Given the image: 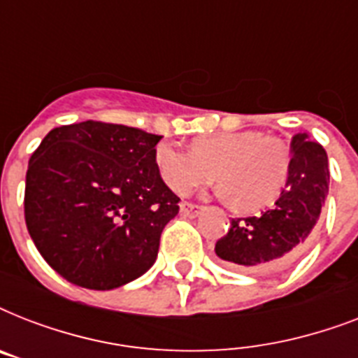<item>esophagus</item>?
<instances>
[{
    "label": "esophagus",
    "instance_id": "esophagus-1",
    "mask_svg": "<svg viewBox=\"0 0 358 358\" xmlns=\"http://www.w3.org/2000/svg\"><path fill=\"white\" fill-rule=\"evenodd\" d=\"M201 212L202 206H196V204H191V202H182V204H180V213H182L184 217H196Z\"/></svg>",
    "mask_w": 358,
    "mask_h": 358
}]
</instances>
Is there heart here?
<instances>
[{"label": "heart", "mask_w": 358, "mask_h": 358, "mask_svg": "<svg viewBox=\"0 0 358 358\" xmlns=\"http://www.w3.org/2000/svg\"><path fill=\"white\" fill-rule=\"evenodd\" d=\"M154 162L163 182L178 195L221 182L219 193L232 199L239 210H258L271 204L289 174V152L282 141L256 129L204 135L193 150H182L169 141L157 143Z\"/></svg>", "instance_id": "obj_1"}]
</instances>
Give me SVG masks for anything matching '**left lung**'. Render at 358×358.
I'll list each match as a JSON object with an SVG mask.
<instances>
[{"label":"left lung","instance_id":"1","mask_svg":"<svg viewBox=\"0 0 358 358\" xmlns=\"http://www.w3.org/2000/svg\"><path fill=\"white\" fill-rule=\"evenodd\" d=\"M292 162L284 189L260 215L232 219L215 255L243 271H277L299 258L310 243L329 195V159L308 134L292 139Z\"/></svg>","mask_w":358,"mask_h":358}]
</instances>
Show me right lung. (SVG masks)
<instances>
[{"label": "right lung", "mask_w": 358, "mask_h": 358, "mask_svg": "<svg viewBox=\"0 0 358 358\" xmlns=\"http://www.w3.org/2000/svg\"><path fill=\"white\" fill-rule=\"evenodd\" d=\"M162 135L85 120L53 128L25 174V224L69 282L115 289L145 275L178 213L154 162Z\"/></svg>", "instance_id": "1"}]
</instances>
